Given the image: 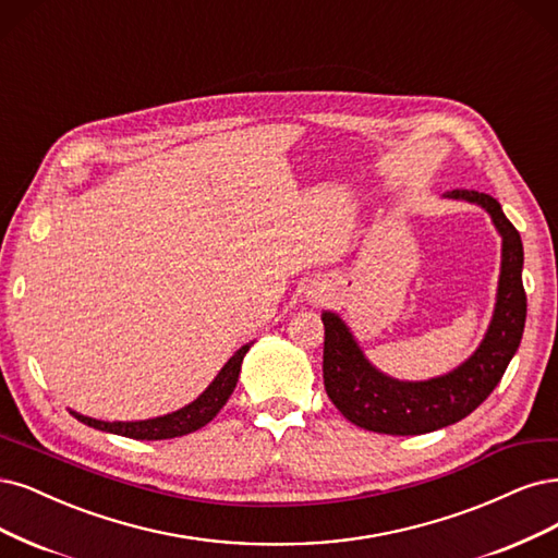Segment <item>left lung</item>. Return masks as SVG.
<instances>
[{"mask_svg":"<svg viewBox=\"0 0 558 558\" xmlns=\"http://www.w3.org/2000/svg\"><path fill=\"white\" fill-rule=\"evenodd\" d=\"M444 198L480 205L501 235V275L489 328L477 349L452 372L427 380H399L374 367L339 314L323 312L325 392L341 415L362 429L415 436L454 425L492 395L520 349L526 323L524 246L520 233L508 221L498 201L487 194L454 189Z\"/></svg>","mask_w":558,"mask_h":558,"instance_id":"1","label":"left lung"}]
</instances>
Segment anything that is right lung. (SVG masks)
Wrapping results in <instances>:
<instances>
[{
    "mask_svg": "<svg viewBox=\"0 0 558 558\" xmlns=\"http://www.w3.org/2000/svg\"><path fill=\"white\" fill-rule=\"evenodd\" d=\"M252 343H244L242 349L223 364L221 372L203 390V395H198L194 401L186 403V407L180 409V411H172L168 415L149 417V420H131V422H122V420L106 422V420H96V417H87L83 413H75L71 409H69V413L75 420H81L83 425H87V427H94L99 432H108V434L126 436V438H136V440H163V438H175V436L191 434V432L205 427L207 422L223 409V403L228 401V397L233 395V390L238 386L240 369H242V360H244L246 351L252 349Z\"/></svg>",
    "mask_w": 558,
    "mask_h": 558,
    "instance_id": "right-lung-1",
    "label": "right lung"
}]
</instances>
